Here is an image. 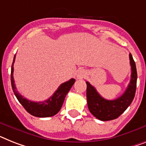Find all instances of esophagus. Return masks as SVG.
<instances>
[{
  "instance_id": "esophagus-1",
  "label": "esophagus",
  "mask_w": 146,
  "mask_h": 146,
  "mask_svg": "<svg viewBox=\"0 0 146 146\" xmlns=\"http://www.w3.org/2000/svg\"><path fill=\"white\" fill-rule=\"evenodd\" d=\"M86 76V71L84 70V69H81L79 72H78V74H77V78L78 79H83Z\"/></svg>"
}]
</instances>
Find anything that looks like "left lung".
Here are the masks:
<instances>
[{
	"instance_id": "left-lung-1",
	"label": "left lung",
	"mask_w": 146,
	"mask_h": 146,
	"mask_svg": "<svg viewBox=\"0 0 146 146\" xmlns=\"http://www.w3.org/2000/svg\"><path fill=\"white\" fill-rule=\"evenodd\" d=\"M131 66V81L122 96L115 100H107L100 96L96 88L86 81V98L90 113L101 121H110L117 119L131 104L135 96L137 73L134 60L129 54Z\"/></svg>"
}]
</instances>
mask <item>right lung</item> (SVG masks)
Here are the masks:
<instances>
[{
	"instance_id": "right-lung-1",
	"label": "right lung",
	"mask_w": 146,
	"mask_h": 146,
	"mask_svg": "<svg viewBox=\"0 0 146 146\" xmlns=\"http://www.w3.org/2000/svg\"><path fill=\"white\" fill-rule=\"evenodd\" d=\"M15 55L14 56L13 62L11 68V84L13 88V92L16 96L17 99L21 103V105L25 108V109L36 117H50L56 115L60 110L62 108V104L64 102L65 98L66 95L70 90L73 84H74L75 80L72 78L68 81H66L62 84L56 90V92L53 94V96L50 97L48 100L42 102H31L30 100L23 97L21 94L16 90L14 78H13V63L15 62Z\"/></svg>"
}]
</instances>
